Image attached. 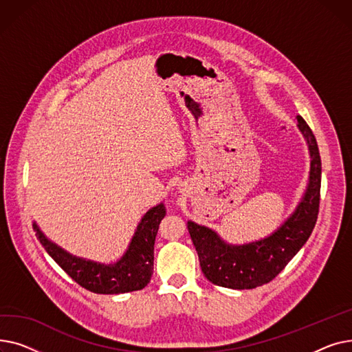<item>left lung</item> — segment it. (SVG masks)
<instances>
[{"mask_svg":"<svg viewBox=\"0 0 352 352\" xmlns=\"http://www.w3.org/2000/svg\"><path fill=\"white\" fill-rule=\"evenodd\" d=\"M309 154L307 192L295 212L268 238L247 245H228L212 230L187 224L206 278L219 287L251 289L272 281L307 243L317 223L321 190V157L317 140L302 117H297Z\"/></svg>","mask_w":352,"mask_h":352,"instance_id":"left-lung-1","label":"left lung"}]
</instances>
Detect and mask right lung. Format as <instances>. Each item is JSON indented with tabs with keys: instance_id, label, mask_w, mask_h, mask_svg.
<instances>
[{
	"instance_id": "obj_1",
	"label": "right lung",
	"mask_w": 352,
	"mask_h": 352,
	"mask_svg": "<svg viewBox=\"0 0 352 352\" xmlns=\"http://www.w3.org/2000/svg\"><path fill=\"white\" fill-rule=\"evenodd\" d=\"M165 217V207L160 204L148 211L133 236L129 248L116 264H97L72 256L52 244L45 235L32 224L36 238L69 276L82 288L96 294H124L142 289L153 276L154 244L161 219Z\"/></svg>"
}]
</instances>
